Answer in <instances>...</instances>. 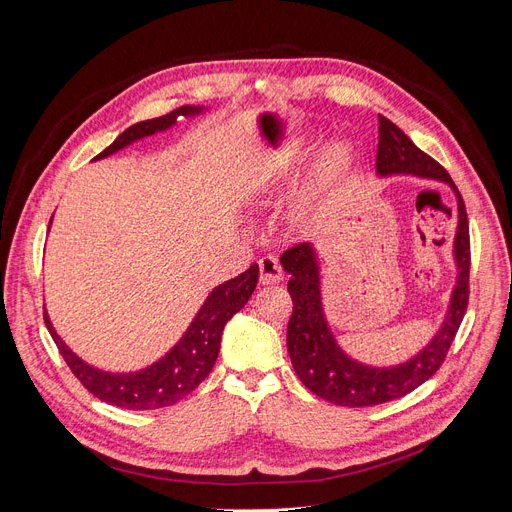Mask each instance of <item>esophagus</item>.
Wrapping results in <instances>:
<instances>
[{
    "mask_svg": "<svg viewBox=\"0 0 512 512\" xmlns=\"http://www.w3.org/2000/svg\"><path fill=\"white\" fill-rule=\"evenodd\" d=\"M282 267L276 257L265 255L259 259V282L261 284H278L282 280Z\"/></svg>",
    "mask_w": 512,
    "mask_h": 512,
    "instance_id": "obj_1",
    "label": "esophagus"
}]
</instances>
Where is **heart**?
Segmentation results:
<instances>
[{
	"label": "heart",
	"mask_w": 512,
	"mask_h": 512,
	"mask_svg": "<svg viewBox=\"0 0 512 512\" xmlns=\"http://www.w3.org/2000/svg\"><path fill=\"white\" fill-rule=\"evenodd\" d=\"M346 159H348V149L342 143H336L326 151V168L336 170L344 164Z\"/></svg>",
	"instance_id": "obj_1"
}]
</instances>
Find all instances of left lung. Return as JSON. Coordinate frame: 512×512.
<instances>
[{"mask_svg":"<svg viewBox=\"0 0 512 512\" xmlns=\"http://www.w3.org/2000/svg\"><path fill=\"white\" fill-rule=\"evenodd\" d=\"M378 176L411 174L446 182L459 203V226L454 234V263L459 276L450 305L436 336L405 363L373 367L348 357L336 342L321 307V278L317 253L311 242H301L282 253L280 263L290 274L288 292L292 315L286 346L299 380L317 396L338 407H371L413 392L440 369L448 348L459 332L469 301V220L463 197L448 172L434 157L423 153L394 122L380 116V143L375 157Z\"/></svg>","mask_w":512,"mask_h":512,"instance_id":"obj_1","label":"left lung"}]
</instances>
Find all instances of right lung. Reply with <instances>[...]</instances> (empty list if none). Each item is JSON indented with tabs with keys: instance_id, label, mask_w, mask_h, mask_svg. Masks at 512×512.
I'll list each match as a JSON object with an SVG mask.
<instances>
[{
	"instance_id": "obj_1",
	"label": "right lung",
	"mask_w": 512,
	"mask_h": 512,
	"mask_svg": "<svg viewBox=\"0 0 512 512\" xmlns=\"http://www.w3.org/2000/svg\"><path fill=\"white\" fill-rule=\"evenodd\" d=\"M203 112L201 105H182L178 110L159 116L153 120L137 122L130 128H126L120 137L103 149L95 159H103L112 155L130 143L149 137V134L168 130L176 124L180 116H197ZM51 226V220H49ZM259 280V267L253 263L247 272L240 276L215 286L191 326L184 332V336L170 348L159 361L153 365L130 371V373H112L101 371L89 363H85L80 357H76L70 348L64 344V340L53 330L51 321L45 311V326L56 342L60 355L68 363L70 371L76 375L78 382L83 384L91 394H95L99 400L107 402V405L130 409V411H151L176 405L180 398L191 394L215 365L220 353V342L224 326L228 319L247 305L251 294Z\"/></svg>"
}]
</instances>
